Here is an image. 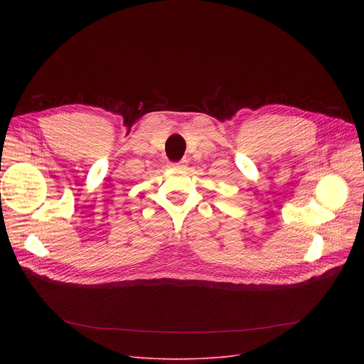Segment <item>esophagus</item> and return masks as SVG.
I'll list each match as a JSON object with an SVG mask.
<instances>
[{
  "label": "esophagus",
  "instance_id": "obj_1",
  "mask_svg": "<svg viewBox=\"0 0 364 364\" xmlns=\"http://www.w3.org/2000/svg\"><path fill=\"white\" fill-rule=\"evenodd\" d=\"M171 167L176 168V170H183L186 167V162L185 161H181V162H176V164H171Z\"/></svg>",
  "mask_w": 364,
  "mask_h": 364
}]
</instances>
